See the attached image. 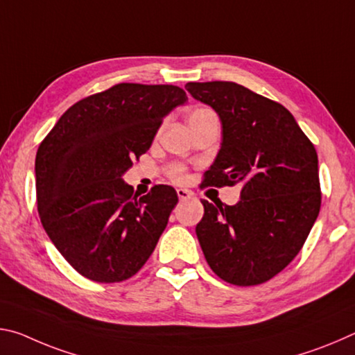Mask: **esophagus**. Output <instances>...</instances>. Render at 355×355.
<instances>
[{
  "label": "esophagus",
  "mask_w": 355,
  "mask_h": 355,
  "mask_svg": "<svg viewBox=\"0 0 355 355\" xmlns=\"http://www.w3.org/2000/svg\"><path fill=\"white\" fill-rule=\"evenodd\" d=\"M177 196H178L180 200H188V199H191V197H192V192L188 191V189L180 188V189H177Z\"/></svg>",
  "instance_id": "esophagus-1"
}]
</instances>
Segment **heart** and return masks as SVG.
<instances>
[{
  "label": "heart",
  "mask_w": 355,
  "mask_h": 355,
  "mask_svg": "<svg viewBox=\"0 0 355 355\" xmlns=\"http://www.w3.org/2000/svg\"><path fill=\"white\" fill-rule=\"evenodd\" d=\"M207 117H216V114L213 110H209V107H196L194 111L189 114L188 117V122H194V120H202V119H207ZM171 177L173 180H177V182H182L184 178V167L180 166V164H173L171 167Z\"/></svg>",
  "instance_id": "b5f03b06"
}]
</instances>
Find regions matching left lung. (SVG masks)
<instances>
[{"label":"left lung","mask_w":355,"mask_h":355,"mask_svg":"<svg viewBox=\"0 0 355 355\" xmlns=\"http://www.w3.org/2000/svg\"><path fill=\"white\" fill-rule=\"evenodd\" d=\"M184 87L222 123L220 150L203 184H241L236 205L202 200L205 213L196 233L203 255L227 284H264L294 260L320 214L315 146L285 106L241 84Z\"/></svg>","instance_id":"1"}]
</instances>
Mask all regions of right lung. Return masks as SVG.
I'll return each mask as SVG.
<instances>
[{"label":"right lung","instance_id":"obj_1","mask_svg":"<svg viewBox=\"0 0 355 355\" xmlns=\"http://www.w3.org/2000/svg\"><path fill=\"white\" fill-rule=\"evenodd\" d=\"M188 101L172 84L120 83L65 111L35 155L40 222L75 271L123 282L156 248L177 205L172 186L137 197L122 175L152 146L173 107Z\"/></svg>","mask_w":355,"mask_h":355}]
</instances>
